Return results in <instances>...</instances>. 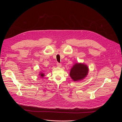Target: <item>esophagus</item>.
Masks as SVG:
<instances>
[{
	"instance_id": "obj_1",
	"label": "esophagus",
	"mask_w": 122,
	"mask_h": 122,
	"mask_svg": "<svg viewBox=\"0 0 122 122\" xmlns=\"http://www.w3.org/2000/svg\"><path fill=\"white\" fill-rule=\"evenodd\" d=\"M56 65L58 67H61V64H60V63H57L56 64Z\"/></svg>"
}]
</instances>
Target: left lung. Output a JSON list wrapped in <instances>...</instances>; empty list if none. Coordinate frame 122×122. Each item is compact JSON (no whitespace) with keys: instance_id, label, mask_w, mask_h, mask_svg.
Masks as SVG:
<instances>
[{"instance_id":"obj_1","label":"left lung","mask_w":122,"mask_h":122,"mask_svg":"<svg viewBox=\"0 0 122 122\" xmlns=\"http://www.w3.org/2000/svg\"><path fill=\"white\" fill-rule=\"evenodd\" d=\"M88 73V66L83 63H77L73 65L70 70V76L74 81H78L86 78Z\"/></svg>"}]
</instances>
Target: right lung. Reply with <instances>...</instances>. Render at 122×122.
<instances>
[{"mask_svg": "<svg viewBox=\"0 0 122 122\" xmlns=\"http://www.w3.org/2000/svg\"><path fill=\"white\" fill-rule=\"evenodd\" d=\"M39 75H40V76L41 77H42V78H43V77H44V76H45V74H44V73H43V72H40Z\"/></svg>", "mask_w": 122, "mask_h": 122, "instance_id": "1", "label": "right lung"}]
</instances>
